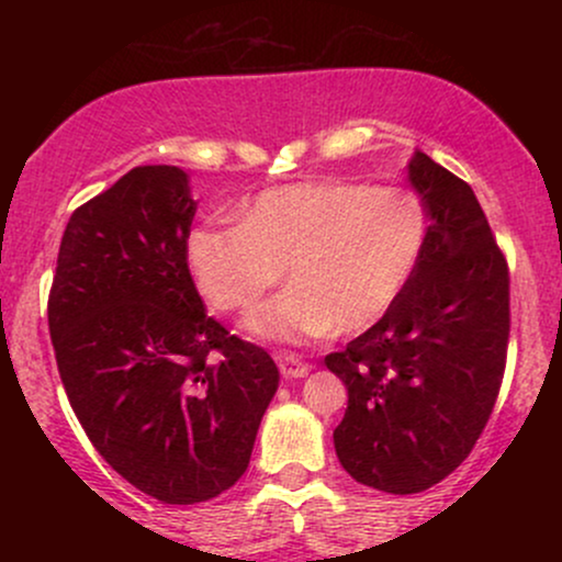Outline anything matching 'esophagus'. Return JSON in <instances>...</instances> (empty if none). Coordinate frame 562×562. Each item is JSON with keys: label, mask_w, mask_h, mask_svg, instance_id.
Segmentation results:
<instances>
[{"label": "esophagus", "mask_w": 562, "mask_h": 562, "mask_svg": "<svg viewBox=\"0 0 562 562\" xmlns=\"http://www.w3.org/2000/svg\"><path fill=\"white\" fill-rule=\"evenodd\" d=\"M274 359H277V364H280L282 378H288V380L308 375V370H312V367H308L306 362H301V359L295 357V353H277Z\"/></svg>", "instance_id": "34e87169"}]
</instances>
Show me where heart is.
I'll use <instances>...</instances> for the list:
<instances>
[{"instance_id": "obj_1", "label": "heart", "mask_w": 562, "mask_h": 562, "mask_svg": "<svg viewBox=\"0 0 562 562\" xmlns=\"http://www.w3.org/2000/svg\"><path fill=\"white\" fill-rule=\"evenodd\" d=\"M425 240L428 209L409 187L299 182L261 192L240 224L192 232L187 259L218 312L254 308L282 269L288 288L250 314L248 330L301 344L383 317L409 285Z\"/></svg>"}]
</instances>
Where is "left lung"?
Instances as JSON below:
<instances>
[{"label": "left lung", "mask_w": 562, "mask_h": 562, "mask_svg": "<svg viewBox=\"0 0 562 562\" xmlns=\"http://www.w3.org/2000/svg\"><path fill=\"white\" fill-rule=\"evenodd\" d=\"M409 182L428 240L409 285L327 370L348 389L335 454L353 481L389 494L436 486L465 462L499 396L509 272L468 182L417 150Z\"/></svg>", "instance_id": "1"}]
</instances>
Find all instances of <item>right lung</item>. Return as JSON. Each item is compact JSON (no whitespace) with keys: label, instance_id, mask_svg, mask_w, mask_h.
Returning a JSON list of instances; mask_svg holds the SVG:
<instances>
[{"label":"right lung","instance_id":"1","mask_svg":"<svg viewBox=\"0 0 562 562\" xmlns=\"http://www.w3.org/2000/svg\"><path fill=\"white\" fill-rule=\"evenodd\" d=\"M195 200L177 166H137L63 232L47 301L57 370L89 441L164 505L214 499L248 470L280 370L205 314Z\"/></svg>","mask_w":562,"mask_h":562}]
</instances>
